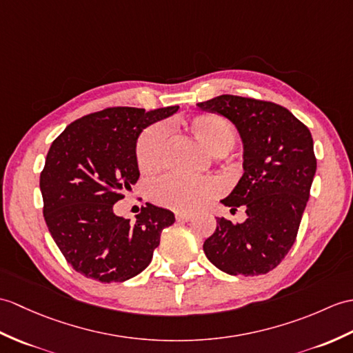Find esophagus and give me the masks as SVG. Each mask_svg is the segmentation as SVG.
Wrapping results in <instances>:
<instances>
[{"label":"esophagus","instance_id":"esophagus-1","mask_svg":"<svg viewBox=\"0 0 353 353\" xmlns=\"http://www.w3.org/2000/svg\"><path fill=\"white\" fill-rule=\"evenodd\" d=\"M192 218V215L190 214H176V219L179 223H186V221H190Z\"/></svg>","mask_w":353,"mask_h":353}]
</instances>
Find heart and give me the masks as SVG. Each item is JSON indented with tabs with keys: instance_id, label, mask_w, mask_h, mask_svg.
<instances>
[{
	"instance_id": "b5f03b06",
	"label": "heart",
	"mask_w": 353,
	"mask_h": 353,
	"mask_svg": "<svg viewBox=\"0 0 353 353\" xmlns=\"http://www.w3.org/2000/svg\"><path fill=\"white\" fill-rule=\"evenodd\" d=\"M190 134L214 158H221L236 143V129L218 114H200L185 123ZM167 130L162 125L145 129L137 143V162L143 173H157L163 163ZM215 194V188L206 179H183L170 176L152 186L154 203L177 212H192L204 206Z\"/></svg>"
}]
</instances>
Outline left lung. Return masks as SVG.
<instances>
[{"instance_id": "8db88e82", "label": "left lung", "mask_w": 353, "mask_h": 353, "mask_svg": "<svg viewBox=\"0 0 353 353\" xmlns=\"http://www.w3.org/2000/svg\"><path fill=\"white\" fill-rule=\"evenodd\" d=\"M196 105L230 120L242 138L243 174L221 203L232 212L247 209L241 224L216 218L204 254L225 274H268L296 241L317 167L313 138L304 123L274 102L221 94Z\"/></svg>"}]
</instances>
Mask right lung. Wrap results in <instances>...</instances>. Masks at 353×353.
Masks as SVG:
<instances>
[{
	"mask_svg": "<svg viewBox=\"0 0 353 353\" xmlns=\"http://www.w3.org/2000/svg\"><path fill=\"white\" fill-rule=\"evenodd\" d=\"M179 106H114L81 117L54 139L40 173L48 230L68 263L92 280L121 283L149 266L174 214L145 204L135 223L112 206L139 177L137 139Z\"/></svg>",
	"mask_w": 353,
	"mask_h": 353,
	"instance_id": "add662e5",
	"label": "right lung"
}]
</instances>
